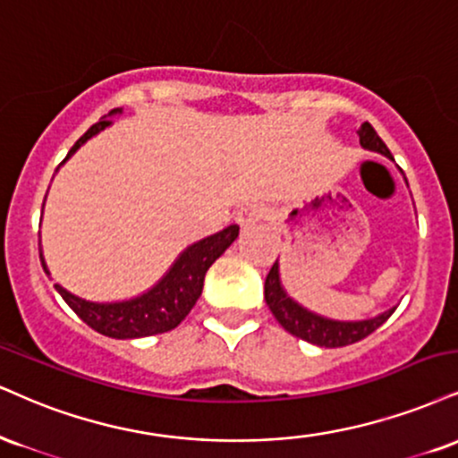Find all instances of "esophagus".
<instances>
[{
	"label": "esophagus",
	"instance_id": "obj_1",
	"mask_svg": "<svg viewBox=\"0 0 458 458\" xmlns=\"http://www.w3.org/2000/svg\"><path fill=\"white\" fill-rule=\"evenodd\" d=\"M264 215H267V213H264L262 207L245 205L243 208H239V213H236V222L243 225V228H251V225L262 222Z\"/></svg>",
	"mask_w": 458,
	"mask_h": 458
}]
</instances>
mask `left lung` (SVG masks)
<instances>
[{"mask_svg": "<svg viewBox=\"0 0 458 458\" xmlns=\"http://www.w3.org/2000/svg\"><path fill=\"white\" fill-rule=\"evenodd\" d=\"M358 136H360V145L369 148V151H377L382 156H390L388 147L384 145V140L379 139L377 131L373 130V125L365 121V123L358 128ZM264 299H267L268 310L273 311L275 319H277L282 327L288 330L294 337L310 341L319 348H344V345L356 344V341L369 337L373 330L382 327L386 319L393 316V310L384 311L382 316L371 318V319H360V322H339V319H328L316 313L302 310L299 302H294L285 294L282 284H279V267L277 262L273 264L271 271L267 275V282H264Z\"/></svg>", "mask_w": 458, "mask_h": 458, "instance_id": "1", "label": "left lung"}]
</instances>
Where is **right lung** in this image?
Instances as JSON below:
<instances>
[{
  "label": "right lung",
  "mask_w": 458,
  "mask_h": 458,
  "mask_svg": "<svg viewBox=\"0 0 458 458\" xmlns=\"http://www.w3.org/2000/svg\"><path fill=\"white\" fill-rule=\"evenodd\" d=\"M110 123H113L110 119H102L98 121L96 125H91V128L74 142V147L70 148L65 159H68L82 142L89 140L91 136H96L98 131L104 130ZM236 236H239V225H228L222 233L207 236V239L187 247V250L179 256V260L173 264V268L166 273V277H164L156 288L148 290L147 294L139 296V299L123 302H89L70 294V292L64 290L59 284H55V290L62 294V299L68 302L70 310L74 311L87 327L98 330L100 335H106V337L136 339L148 337V335L168 333V330L179 327L187 313L191 311V307L196 305L198 296L202 294V284H205V275L208 271V267H211V264L234 243ZM40 262L44 273L48 275L42 253Z\"/></svg>",
  "instance_id": "obj_1"
}]
</instances>
